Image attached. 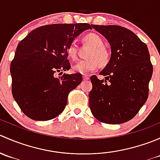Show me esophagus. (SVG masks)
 <instances>
[{
	"label": "esophagus",
	"instance_id": "1",
	"mask_svg": "<svg viewBox=\"0 0 160 160\" xmlns=\"http://www.w3.org/2000/svg\"><path fill=\"white\" fill-rule=\"evenodd\" d=\"M83 80H90V76H88V75H83Z\"/></svg>",
	"mask_w": 160,
	"mask_h": 160
}]
</instances>
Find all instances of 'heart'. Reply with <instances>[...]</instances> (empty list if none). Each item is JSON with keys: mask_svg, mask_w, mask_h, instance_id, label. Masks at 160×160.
<instances>
[{"mask_svg": "<svg viewBox=\"0 0 160 160\" xmlns=\"http://www.w3.org/2000/svg\"><path fill=\"white\" fill-rule=\"evenodd\" d=\"M83 42L92 46L88 54L89 59H82L72 66V70L79 73H88L96 70L101 67H104L108 64L111 59L109 50L104 46V40L96 33H90L85 35ZM67 56L71 60H75L77 56V46L74 42L67 47Z\"/></svg>", "mask_w": 160, "mask_h": 160, "instance_id": "b5f03b06", "label": "heart"}]
</instances>
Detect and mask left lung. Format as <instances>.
Listing matches in <instances>:
<instances>
[{"label": "left lung", "instance_id": "1", "mask_svg": "<svg viewBox=\"0 0 160 160\" xmlns=\"http://www.w3.org/2000/svg\"><path fill=\"white\" fill-rule=\"evenodd\" d=\"M111 45L110 62L90 77L89 93L92 114L106 124H122L133 118L149 96L153 67L147 46L129 29L118 25H91Z\"/></svg>", "mask_w": 160, "mask_h": 160}]
</instances>
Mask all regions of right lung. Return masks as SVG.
<instances>
[{
  "mask_svg": "<svg viewBox=\"0 0 160 160\" xmlns=\"http://www.w3.org/2000/svg\"><path fill=\"white\" fill-rule=\"evenodd\" d=\"M88 23L38 27L19 42L11 62V92L22 112L32 120L48 121L63 111L69 93L82 82L81 73L56 74L70 69L67 47Z\"/></svg>",
  "mask_w": 160,
  "mask_h": 160,
  "instance_id": "1",
  "label": "right lung"
}]
</instances>
